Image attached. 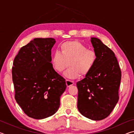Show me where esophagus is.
I'll use <instances>...</instances> for the list:
<instances>
[{
    "instance_id": "1",
    "label": "esophagus",
    "mask_w": 134,
    "mask_h": 134,
    "mask_svg": "<svg viewBox=\"0 0 134 134\" xmlns=\"http://www.w3.org/2000/svg\"><path fill=\"white\" fill-rule=\"evenodd\" d=\"M65 82H66V85H67V87H70V86L74 85L73 81L70 80H66V81H65Z\"/></svg>"
}]
</instances>
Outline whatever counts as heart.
<instances>
[{"mask_svg":"<svg viewBox=\"0 0 134 134\" xmlns=\"http://www.w3.org/2000/svg\"><path fill=\"white\" fill-rule=\"evenodd\" d=\"M61 53L55 51L51 57V64L54 70L62 72L69 64L70 67L64 72L68 78H77L79 74L85 76L91 71L97 62L96 52L87 49L77 41L64 42L60 47Z\"/></svg>","mask_w":134,"mask_h":134,"instance_id":"heart-1","label":"heart"}]
</instances>
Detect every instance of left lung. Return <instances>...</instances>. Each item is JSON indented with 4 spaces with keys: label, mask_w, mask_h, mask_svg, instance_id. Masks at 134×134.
Masks as SVG:
<instances>
[{
    "label": "left lung",
    "mask_w": 134,
    "mask_h": 134,
    "mask_svg": "<svg viewBox=\"0 0 134 134\" xmlns=\"http://www.w3.org/2000/svg\"><path fill=\"white\" fill-rule=\"evenodd\" d=\"M97 56L92 70L77 83V108L84 116L93 121L108 117L119 100L121 71L113 52L98 38H91Z\"/></svg>",
    "instance_id": "1"
}]
</instances>
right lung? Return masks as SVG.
<instances>
[{"label": "right lung", "instance_id": "obj_1", "mask_svg": "<svg viewBox=\"0 0 134 134\" xmlns=\"http://www.w3.org/2000/svg\"><path fill=\"white\" fill-rule=\"evenodd\" d=\"M55 39L34 38L15 57L12 70L15 98L29 117L42 119L58 110L65 80L51 63Z\"/></svg>", "mask_w": 134, "mask_h": 134}]
</instances>
